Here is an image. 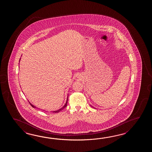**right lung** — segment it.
Wrapping results in <instances>:
<instances>
[{
	"label": "right lung",
	"mask_w": 152,
	"mask_h": 152,
	"mask_svg": "<svg viewBox=\"0 0 152 152\" xmlns=\"http://www.w3.org/2000/svg\"><path fill=\"white\" fill-rule=\"evenodd\" d=\"M68 96L67 97V100H66V104H65V105L64 106V107H61V109H58V110H56V111H53V113H58V112H60V111H61V110H63L65 107H66V106H67V102H68ZM29 103H30V104L31 105V107H34L33 105H32L30 103V102H29Z\"/></svg>",
	"instance_id": "obj_1"
}]
</instances>
